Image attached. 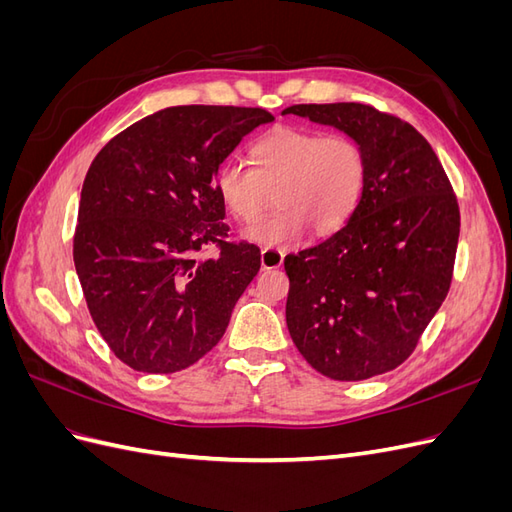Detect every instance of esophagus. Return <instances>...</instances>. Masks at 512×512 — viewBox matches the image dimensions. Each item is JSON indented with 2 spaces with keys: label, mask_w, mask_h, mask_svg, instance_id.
<instances>
[{
  "label": "esophagus",
  "mask_w": 512,
  "mask_h": 512,
  "mask_svg": "<svg viewBox=\"0 0 512 512\" xmlns=\"http://www.w3.org/2000/svg\"><path fill=\"white\" fill-rule=\"evenodd\" d=\"M284 262V252L275 247H262L260 250V265L262 269H277Z\"/></svg>",
  "instance_id": "obj_1"
}]
</instances>
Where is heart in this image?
<instances>
[{"label": "heart", "instance_id": "1", "mask_svg": "<svg viewBox=\"0 0 512 512\" xmlns=\"http://www.w3.org/2000/svg\"><path fill=\"white\" fill-rule=\"evenodd\" d=\"M252 168L224 164L215 192L232 218L251 224L270 202L278 207L247 228L245 239L267 247L299 241L307 228L327 237L342 228L359 207L367 185V153L346 134L280 126L252 143Z\"/></svg>", "mask_w": 512, "mask_h": 512}]
</instances>
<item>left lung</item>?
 <instances>
[{
	"instance_id": "left-lung-1",
	"label": "left lung",
	"mask_w": 512,
	"mask_h": 512,
	"mask_svg": "<svg viewBox=\"0 0 512 512\" xmlns=\"http://www.w3.org/2000/svg\"><path fill=\"white\" fill-rule=\"evenodd\" d=\"M282 113L346 132L369 164L348 224L284 258L290 337L331 380L380 376L414 352L451 288L459 239L453 185L425 136L374 106L294 104Z\"/></svg>"
}]
</instances>
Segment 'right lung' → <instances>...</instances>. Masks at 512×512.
I'll list each match as a JSON object with an SVG mask.
<instances>
[{
    "instance_id": "right-lung-1",
    "label": "right lung",
    "mask_w": 512,
    "mask_h": 512,
    "mask_svg": "<svg viewBox=\"0 0 512 512\" xmlns=\"http://www.w3.org/2000/svg\"><path fill=\"white\" fill-rule=\"evenodd\" d=\"M269 121L265 108L170 106L91 162L72 254L91 320L121 363L175 374L222 339L260 250L228 241L215 175ZM205 244H218L219 256L198 259Z\"/></svg>"
}]
</instances>
